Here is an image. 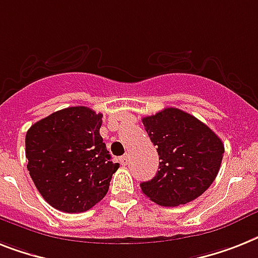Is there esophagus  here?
Listing matches in <instances>:
<instances>
[{"label":"esophagus","instance_id":"esophagus-1","mask_svg":"<svg viewBox=\"0 0 258 258\" xmlns=\"http://www.w3.org/2000/svg\"><path fill=\"white\" fill-rule=\"evenodd\" d=\"M130 162V158L128 155H125V156H123L122 159H120V163H122V165H127Z\"/></svg>","mask_w":258,"mask_h":258}]
</instances>
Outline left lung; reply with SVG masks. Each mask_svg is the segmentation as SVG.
<instances>
[{
    "label": "left lung",
    "instance_id": "8db88e82",
    "mask_svg": "<svg viewBox=\"0 0 258 258\" xmlns=\"http://www.w3.org/2000/svg\"><path fill=\"white\" fill-rule=\"evenodd\" d=\"M159 155V171L140 184L150 200L177 207L198 199L219 173L224 144L219 136L194 115L175 107L142 119Z\"/></svg>",
    "mask_w": 258,
    "mask_h": 258
}]
</instances>
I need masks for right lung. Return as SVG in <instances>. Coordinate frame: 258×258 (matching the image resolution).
I'll list each match as a JSON object with an SVG mask.
<instances>
[{
	"instance_id": "obj_1",
	"label": "right lung",
	"mask_w": 258,
	"mask_h": 258,
	"mask_svg": "<svg viewBox=\"0 0 258 258\" xmlns=\"http://www.w3.org/2000/svg\"><path fill=\"white\" fill-rule=\"evenodd\" d=\"M102 114L85 106L53 112L27 130V171L53 208L81 213L107 194L112 163L99 134Z\"/></svg>"
}]
</instances>
